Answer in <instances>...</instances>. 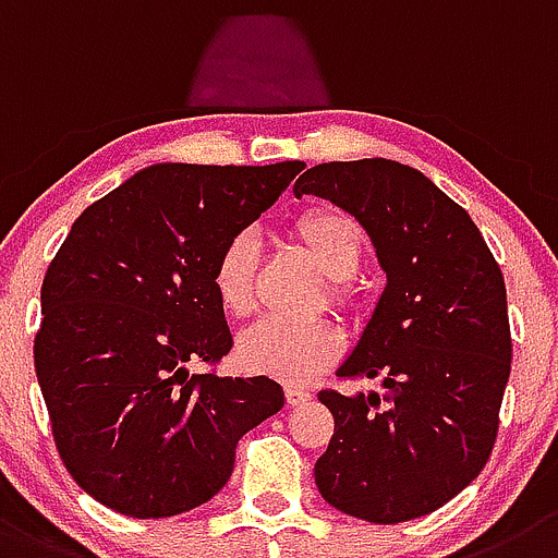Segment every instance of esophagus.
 Returning a JSON list of instances; mask_svg holds the SVG:
<instances>
[{
    "instance_id": "34e87169",
    "label": "esophagus",
    "mask_w": 558,
    "mask_h": 558,
    "mask_svg": "<svg viewBox=\"0 0 558 558\" xmlns=\"http://www.w3.org/2000/svg\"><path fill=\"white\" fill-rule=\"evenodd\" d=\"M286 400H289V405H303L311 400V391L303 386H286Z\"/></svg>"
}]
</instances>
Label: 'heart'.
<instances>
[{"mask_svg":"<svg viewBox=\"0 0 558 558\" xmlns=\"http://www.w3.org/2000/svg\"><path fill=\"white\" fill-rule=\"evenodd\" d=\"M294 235L305 253L333 280V300L348 303V278H353L364 255V233L344 210H308L294 225ZM258 239L255 233H235L217 255L210 283L228 314L244 316L258 298ZM341 353V336L330 323H289L267 316L242 330L235 341V361L253 375H272L280 380H308Z\"/></svg>","mask_w":558,"mask_h":558,"instance_id":"1","label":"heart"}]
</instances>
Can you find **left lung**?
<instances>
[{
    "mask_svg": "<svg viewBox=\"0 0 558 558\" xmlns=\"http://www.w3.org/2000/svg\"><path fill=\"white\" fill-rule=\"evenodd\" d=\"M314 194L355 217L386 286L339 378L380 391H319L333 439L314 478L333 509L405 523L456 498L484 470L511 373L500 267L461 205L398 160H333L308 169Z\"/></svg>",
    "mask_w": 558,
    "mask_h": 558,
    "instance_id": "1",
    "label": "left lung"
}]
</instances>
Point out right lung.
<instances>
[{"label":"right lung","mask_w":558,"mask_h":558,"mask_svg":"<svg viewBox=\"0 0 558 558\" xmlns=\"http://www.w3.org/2000/svg\"><path fill=\"white\" fill-rule=\"evenodd\" d=\"M303 169L153 163L88 205L49 264L35 373L60 459L108 509L149 520L208 504L239 439L283 409L267 375L189 364L233 348L217 255Z\"/></svg>","instance_id":"1"}]
</instances>
